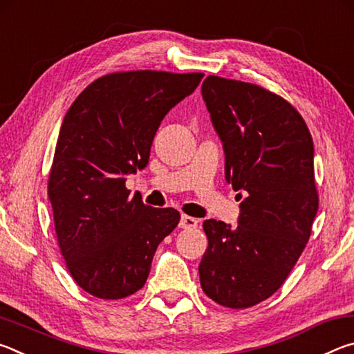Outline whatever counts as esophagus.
Returning a JSON list of instances; mask_svg holds the SVG:
<instances>
[{
    "label": "esophagus",
    "instance_id": "34e87169",
    "mask_svg": "<svg viewBox=\"0 0 354 354\" xmlns=\"http://www.w3.org/2000/svg\"><path fill=\"white\" fill-rule=\"evenodd\" d=\"M196 226H198V220L189 217V215H183L181 221H179V227H184V230H194Z\"/></svg>",
    "mask_w": 354,
    "mask_h": 354
}]
</instances>
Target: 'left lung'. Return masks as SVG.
Listing matches in <instances>:
<instances>
[{
    "label": "left lung",
    "instance_id": "left-lung-1",
    "mask_svg": "<svg viewBox=\"0 0 354 354\" xmlns=\"http://www.w3.org/2000/svg\"><path fill=\"white\" fill-rule=\"evenodd\" d=\"M201 92L223 142L226 181L245 198L236 227L203 223L200 283L217 304L247 309L283 286L309 241L319 209L314 142L295 107L257 84L211 75Z\"/></svg>",
    "mask_w": 354,
    "mask_h": 354
}]
</instances>
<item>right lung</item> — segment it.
<instances>
[{"label": "right lung", "instance_id": "1", "mask_svg": "<svg viewBox=\"0 0 354 354\" xmlns=\"http://www.w3.org/2000/svg\"><path fill=\"white\" fill-rule=\"evenodd\" d=\"M203 73L115 71L95 80L65 113L48 178L59 248L71 278L101 299L140 290L158 245L181 215L143 205L127 176L148 164L160 122Z\"/></svg>", "mask_w": 354, "mask_h": 354}]
</instances>
